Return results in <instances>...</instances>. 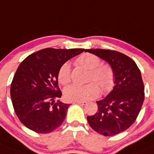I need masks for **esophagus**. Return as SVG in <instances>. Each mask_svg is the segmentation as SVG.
<instances>
[{"label": "esophagus", "instance_id": "34e87169", "mask_svg": "<svg viewBox=\"0 0 154 154\" xmlns=\"http://www.w3.org/2000/svg\"><path fill=\"white\" fill-rule=\"evenodd\" d=\"M77 103H79V104L82 105V106H85V105L87 104V102L86 101H78V102H76Z\"/></svg>", "mask_w": 154, "mask_h": 154}]
</instances>
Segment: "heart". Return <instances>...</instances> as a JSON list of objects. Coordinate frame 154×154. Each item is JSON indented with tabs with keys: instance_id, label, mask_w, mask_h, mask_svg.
Wrapping results in <instances>:
<instances>
[{
	"instance_id": "1",
	"label": "heart",
	"mask_w": 154,
	"mask_h": 154,
	"mask_svg": "<svg viewBox=\"0 0 154 154\" xmlns=\"http://www.w3.org/2000/svg\"><path fill=\"white\" fill-rule=\"evenodd\" d=\"M75 63L89 70L88 82L85 85L68 86L64 90V96L69 101H86L94 99L99 93L107 94L113 89L116 83V75L113 69L108 64H102L101 60L94 54L84 53L81 54ZM57 79L63 85L71 81V69L69 64L65 63L59 68Z\"/></svg>"
}]
</instances>
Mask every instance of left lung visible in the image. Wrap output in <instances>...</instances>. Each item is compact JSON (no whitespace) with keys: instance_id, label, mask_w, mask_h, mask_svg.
I'll return each mask as SVG.
<instances>
[{"instance_id":"8db88e82","label":"left lung","mask_w":154,"mask_h":154,"mask_svg":"<svg viewBox=\"0 0 154 154\" xmlns=\"http://www.w3.org/2000/svg\"><path fill=\"white\" fill-rule=\"evenodd\" d=\"M110 64L116 75V85L107 97L97 101L98 110L87 116L92 129L112 136L128 129L140 112L144 100V86L137 64L129 57L112 50L86 49Z\"/></svg>"}]
</instances>
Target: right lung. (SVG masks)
<instances>
[{
	"label": "right lung",
	"instance_id": "add662e5",
	"mask_svg": "<svg viewBox=\"0 0 154 154\" xmlns=\"http://www.w3.org/2000/svg\"><path fill=\"white\" fill-rule=\"evenodd\" d=\"M84 51L45 48L30 54L20 64L10 85V97L25 126L47 134L62 125L69 104L54 102L62 95L57 72L61 65Z\"/></svg>",
	"mask_w": 154,
	"mask_h": 154
}]
</instances>
